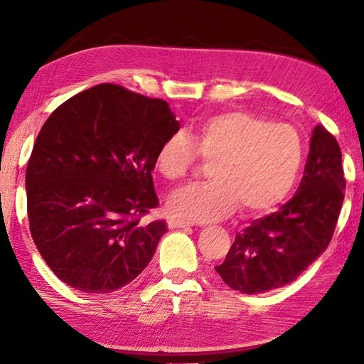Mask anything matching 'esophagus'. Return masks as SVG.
Returning a JSON list of instances; mask_svg holds the SVG:
<instances>
[{"mask_svg": "<svg viewBox=\"0 0 364 364\" xmlns=\"http://www.w3.org/2000/svg\"><path fill=\"white\" fill-rule=\"evenodd\" d=\"M168 226L170 228H188V226H191V223H189V221H186V220L170 218L168 220Z\"/></svg>", "mask_w": 364, "mask_h": 364, "instance_id": "34e87169", "label": "esophagus"}]
</instances>
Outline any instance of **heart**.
<instances>
[{"instance_id": "1", "label": "heart", "mask_w": 364, "mask_h": 364, "mask_svg": "<svg viewBox=\"0 0 364 364\" xmlns=\"http://www.w3.org/2000/svg\"><path fill=\"white\" fill-rule=\"evenodd\" d=\"M200 157L212 162L205 183L191 184L170 197L176 217L207 223L231 213L278 205L291 193L301 168L304 146L287 123H269L247 110H226L200 122L193 133H173L159 146L156 170L165 180L186 176Z\"/></svg>"}]
</instances>
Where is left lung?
I'll use <instances>...</instances> for the list:
<instances>
[{
    "instance_id": "1",
    "label": "left lung",
    "mask_w": 364,
    "mask_h": 364,
    "mask_svg": "<svg viewBox=\"0 0 364 364\" xmlns=\"http://www.w3.org/2000/svg\"><path fill=\"white\" fill-rule=\"evenodd\" d=\"M342 152L316 125L297 193L278 212L236 234L225 262L215 267L228 286L260 294L299 278L328 247L345 196Z\"/></svg>"
}]
</instances>
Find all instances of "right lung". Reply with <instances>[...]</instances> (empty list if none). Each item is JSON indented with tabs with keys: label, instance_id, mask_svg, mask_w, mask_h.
<instances>
[{
	"label": "right lung",
	"instance_id": "right-lung-1",
	"mask_svg": "<svg viewBox=\"0 0 364 364\" xmlns=\"http://www.w3.org/2000/svg\"><path fill=\"white\" fill-rule=\"evenodd\" d=\"M178 130L167 102L112 83L49 115L27 165V213L36 249L67 286L119 291L151 262L167 223L141 218L159 205V146Z\"/></svg>",
	"mask_w": 364,
	"mask_h": 364
}]
</instances>
